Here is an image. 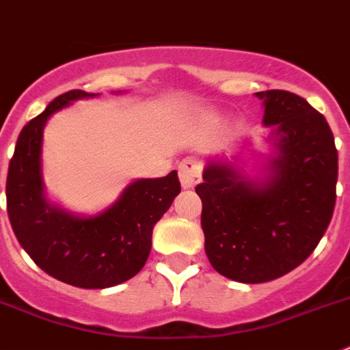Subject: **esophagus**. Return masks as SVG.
<instances>
[{
	"label": "esophagus",
	"mask_w": 350,
	"mask_h": 350,
	"mask_svg": "<svg viewBox=\"0 0 350 350\" xmlns=\"http://www.w3.org/2000/svg\"><path fill=\"white\" fill-rule=\"evenodd\" d=\"M178 177H180V184L184 189H191L200 180V166L195 159H184L178 164Z\"/></svg>",
	"instance_id": "esophagus-1"
}]
</instances>
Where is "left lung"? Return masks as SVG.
Wrapping results in <instances>:
<instances>
[{"label":"left lung","instance_id":"obj_1","mask_svg":"<svg viewBox=\"0 0 350 350\" xmlns=\"http://www.w3.org/2000/svg\"><path fill=\"white\" fill-rule=\"evenodd\" d=\"M256 96L277 148L267 178L248 180L232 164L213 161L195 187L209 262L247 284L273 281L310 258L333 218L338 180L325 118L293 92L272 89Z\"/></svg>","mask_w":350,"mask_h":350}]
</instances>
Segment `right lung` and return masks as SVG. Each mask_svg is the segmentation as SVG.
<instances>
[{
  "label": "right lung",
  "instance_id": "right-lung-1",
  "mask_svg": "<svg viewBox=\"0 0 350 350\" xmlns=\"http://www.w3.org/2000/svg\"><path fill=\"white\" fill-rule=\"evenodd\" d=\"M89 96L96 94L64 92L23 126L8 164L7 213L17 241L40 270L66 284L102 290L129 281L144 267L154 225L180 193V182L175 170L135 180L109 209L89 218L51 206L40 177L42 130L53 112Z\"/></svg>",
  "mask_w": 350,
  "mask_h": 350
}]
</instances>
